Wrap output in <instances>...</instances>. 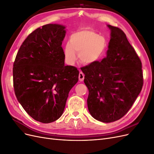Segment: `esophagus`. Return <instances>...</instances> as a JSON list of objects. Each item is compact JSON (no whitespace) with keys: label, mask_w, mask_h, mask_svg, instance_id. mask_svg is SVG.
<instances>
[{"label":"esophagus","mask_w":154,"mask_h":154,"mask_svg":"<svg viewBox=\"0 0 154 154\" xmlns=\"http://www.w3.org/2000/svg\"><path fill=\"white\" fill-rule=\"evenodd\" d=\"M84 74H83L82 72H80L79 73V80L80 82H83V80H84Z\"/></svg>","instance_id":"obj_1"}]
</instances>
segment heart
<instances>
[{
	"mask_svg": "<svg viewBox=\"0 0 154 154\" xmlns=\"http://www.w3.org/2000/svg\"><path fill=\"white\" fill-rule=\"evenodd\" d=\"M106 48L103 36L94 31L82 29L74 32L64 48V57L69 64H73L77 59L76 53L81 63H94L101 58Z\"/></svg>",
	"mask_w": 154,
	"mask_h": 154,
	"instance_id": "b5f03b06",
	"label": "heart"
}]
</instances>
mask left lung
<instances>
[{
    "label": "left lung",
    "mask_w": 154,
    "mask_h": 154,
    "mask_svg": "<svg viewBox=\"0 0 154 154\" xmlns=\"http://www.w3.org/2000/svg\"><path fill=\"white\" fill-rule=\"evenodd\" d=\"M107 27L110 40L106 58L81 68L88 89V111L103 123L116 122L127 114L143 84L141 62L125 32Z\"/></svg>",
    "instance_id": "1"
}]
</instances>
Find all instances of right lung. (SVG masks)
Here are the masks:
<instances>
[{"label":"right lung","mask_w":154,"mask_h":154,"mask_svg":"<svg viewBox=\"0 0 154 154\" xmlns=\"http://www.w3.org/2000/svg\"><path fill=\"white\" fill-rule=\"evenodd\" d=\"M65 29L63 25L49 24L32 32L13 64L17 100L31 118L43 123L61 117L69 92L78 81L77 68L65 66Z\"/></svg>","instance_id":"obj_1"}]
</instances>
